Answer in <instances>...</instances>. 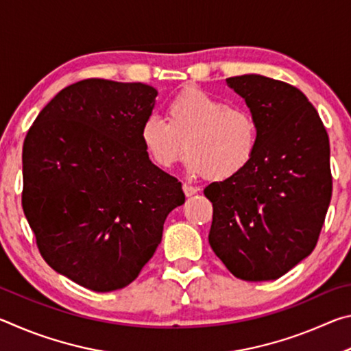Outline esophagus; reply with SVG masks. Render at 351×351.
I'll list each match as a JSON object with an SVG mask.
<instances>
[{
  "mask_svg": "<svg viewBox=\"0 0 351 351\" xmlns=\"http://www.w3.org/2000/svg\"><path fill=\"white\" fill-rule=\"evenodd\" d=\"M182 190H184V193H186V197H192V195L198 192V189L190 186V184H182Z\"/></svg>",
  "mask_w": 351,
  "mask_h": 351,
  "instance_id": "1",
  "label": "esophagus"
}]
</instances>
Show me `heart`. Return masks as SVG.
I'll return each mask as SVG.
<instances>
[{"label": "heart", "mask_w": 351, "mask_h": 351, "mask_svg": "<svg viewBox=\"0 0 351 351\" xmlns=\"http://www.w3.org/2000/svg\"><path fill=\"white\" fill-rule=\"evenodd\" d=\"M148 158L171 169L187 150L190 176L221 181L246 167L258 142V125L251 111L230 106L203 90H186L167 106V121L150 114L141 127Z\"/></svg>", "instance_id": "obj_1"}]
</instances>
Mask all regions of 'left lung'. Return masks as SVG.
I'll return each mask as SVG.
<instances>
[{
    "mask_svg": "<svg viewBox=\"0 0 351 351\" xmlns=\"http://www.w3.org/2000/svg\"><path fill=\"white\" fill-rule=\"evenodd\" d=\"M226 82L257 121L258 142L240 173L204 189L209 243L237 278L276 280L316 247L332 187L328 134L289 83L258 74Z\"/></svg>",
    "mask_w": 351,
    "mask_h": 351,
    "instance_id": "1",
    "label": "left lung"
}]
</instances>
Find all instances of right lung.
<instances>
[{"label": "right lung", "instance_id": "right-lung-1", "mask_svg": "<svg viewBox=\"0 0 351 351\" xmlns=\"http://www.w3.org/2000/svg\"><path fill=\"white\" fill-rule=\"evenodd\" d=\"M158 91L86 79L62 90L23 145V210L47 265L97 293L125 288L184 204L182 186L141 142Z\"/></svg>", "mask_w": 351, "mask_h": 351}]
</instances>
